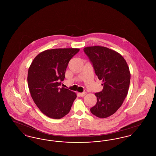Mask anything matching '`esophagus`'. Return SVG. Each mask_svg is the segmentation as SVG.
Returning <instances> with one entry per match:
<instances>
[{
	"mask_svg": "<svg viewBox=\"0 0 156 156\" xmlns=\"http://www.w3.org/2000/svg\"><path fill=\"white\" fill-rule=\"evenodd\" d=\"M87 94V93L85 92H81V93H79V95L80 97H84L85 95Z\"/></svg>",
	"mask_w": 156,
	"mask_h": 156,
	"instance_id": "1",
	"label": "esophagus"
}]
</instances>
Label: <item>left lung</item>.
<instances>
[{
  "label": "left lung",
  "mask_w": 156,
  "mask_h": 156,
  "mask_svg": "<svg viewBox=\"0 0 156 156\" xmlns=\"http://www.w3.org/2000/svg\"><path fill=\"white\" fill-rule=\"evenodd\" d=\"M83 51L98 79L104 82L102 90L95 94L97 104L90 111L99 118H108L118 111L127 95L130 81L129 68L120 54L108 48L88 47Z\"/></svg>",
  "instance_id": "left-lung-1"
}]
</instances>
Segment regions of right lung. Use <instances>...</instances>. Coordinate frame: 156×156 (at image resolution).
Here are the masks:
<instances>
[{"mask_svg":"<svg viewBox=\"0 0 156 156\" xmlns=\"http://www.w3.org/2000/svg\"><path fill=\"white\" fill-rule=\"evenodd\" d=\"M78 48H56L40 53L28 71L27 82L31 96L39 109L52 119L62 118L70 111L76 98L74 92L60 88L70 59Z\"/></svg>","mask_w":156,"mask_h":156,"instance_id":"right-lung-1","label":"right lung"}]
</instances>
